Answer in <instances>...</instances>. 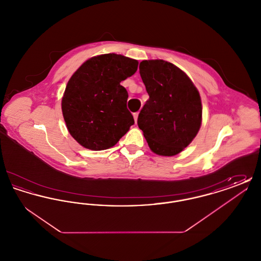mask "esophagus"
<instances>
[{
  "label": "esophagus",
  "mask_w": 261,
  "mask_h": 261,
  "mask_svg": "<svg viewBox=\"0 0 261 261\" xmlns=\"http://www.w3.org/2000/svg\"><path fill=\"white\" fill-rule=\"evenodd\" d=\"M133 116H134V119H135V122H137V120H138V116H139V112H135L134 114H133Z\"/></svg>",
  "instance_id": "obj_1"
}]
</instances>
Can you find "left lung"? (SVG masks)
<instances>
[{
  "mask_svg": "<svg viewBox=\"0 0 261 261\" xmlns=\"http://www.w3.org/2000/svg\"><path fill=\"white\" fill-rule=\"evenodd\" d=\"M140 75L149 99L138 116L149 149L162 156H173L188 147L201 125L199 91L189 76L171 62H140Z\"/></svg>",
  "mask_w": 261,
  "mask_h": 261,
  "instance_id": "1",
  "label": "left lung"
}]
</instances>
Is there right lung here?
<instances>
[{"instance_id": "obj_1", "label": "right lung", "mask_w": 261, "mask_h": 261, "mask_svg": "<svg viewBox=\"0 0 261 261\" xmlns=\"http://www.w3.org/2000/svg\"><path fill=\"white\" fill-rule=\"evenodd\" d=\"M138 61L117 54L93 57L67 82L62 111L69 134L92 150L110 149L129 131L134 118L120 82L137 71Z\"/></svg>"}]
</instances>
